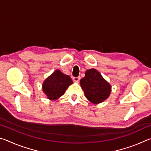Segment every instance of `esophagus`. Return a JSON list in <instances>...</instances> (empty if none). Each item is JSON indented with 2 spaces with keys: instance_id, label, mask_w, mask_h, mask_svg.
<instances>
[{
  "instance_id": "obj_1",
  "label": "esophagus",
  "mask_w": 151,
  "mask_h": 151,
  "mask_svg": "<svg viewBox=\"0 0 151 151\" xmlns=\"http://www.w3.org/2000/svg\"><path fill=\"white\" fill-rule=\"evenodd\" d=\"M80 80V77H73V81L75 82H78Z\"/></svg>"
}]
</instances>
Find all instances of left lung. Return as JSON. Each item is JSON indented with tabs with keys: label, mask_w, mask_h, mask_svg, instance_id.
<instances>
[{
	"label": "left lung",
	"mask_w": 151,
	"mask_h": 151,
	"mask_svg": "<svg viewBox=\"0 0 151 151\" xmlns=\"http://www.w3.org/2000/svg\"><path fill=\"white\" fill-rule=\"evenodd\" d=\"M86 98L93 104L101 103L108 98L111 86L94 68L87 70L80 81Z\"/></svg>",
	"instance_id": "1"
}]
</instances>
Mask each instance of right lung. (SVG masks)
Returning <instances> with one entry per match:
<instances>
[{
	"label": "right lung",
	"mask_w": 151,
	"mask_h": 151,
	"mask_svg": "<svg viewBox=\"0 0 151 151\" xmlns=\"http://www.w3.org/2000/svg\"><path fill=\"white\" fill-rule=\"evenodd\" d=\"M73 82L68 75L55 70L42 84V91L50 100H56L63 95L65 91Z\"/></svg>",
	"instance_id": "1"
}]
</instances>
